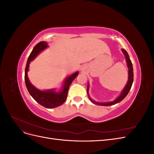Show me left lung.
Here are the masks:
<instances>
[{"label": "left lung", "instance_id": "1", "mask_svg": "<svg viewBox=\"0 0 154 154\" xmlns=\"http://www.w3.org/2000/svg\"><path fill=\"white\" fill-rule=\"evenodd\" d=\"M122 51L125 57L126 62H127V67L128 69V81H127V84H126V85L125 86L123 90L122 91V92H121L120 95L116 100H114L112 101L105 102V103H100V102H97L94 100H93L92 99H91L89 95H88L89 84H88V83L87 90V95L88 96V98H89V100L91 101V102H92L94 104L97 105H101V106H110L112 105H115L116 103H118L120 101H122L126 96H127V95L128 94V93L129 92V91L130 90V88H131L132 83H133V81H134V72H133L132 63L131 60H130V59L128 54L127 53V51H126V50H125L124 49H122Z\"/></svg>", "mask_w": 154, "mask_h": 154}]
</instances>
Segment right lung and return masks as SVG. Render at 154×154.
Listing matches in <instances>:
<instances>
[{"label":"right lung","instance_id":"obj_1","mask_svg":"<svg viewBox=\"0 0 154 154\" xmlns=\"http://www.w3.org/2000/svg\"><path fill=\"white\" fill-rule=\"evenodd\" d=\"M48 47V43L42 41L37 44L31 51L29 57L27 59L25 69V83L27 91L29 92L30 95L32 97V98L37 103H38L40 105L47 109H53L62 105L66 101L67 97L69 86L71 85L74 79L77 77L79 72L76 71L72 74L71 75L69 76L65 80L62 89L58 92L56 91L54 88L41 91L35 87L33 85H32L29 80L28 76H27V72L29 71V63L38 56L40 52Z\"/></svg>","mask_w":154,"mask_h":154}]
</instances>
